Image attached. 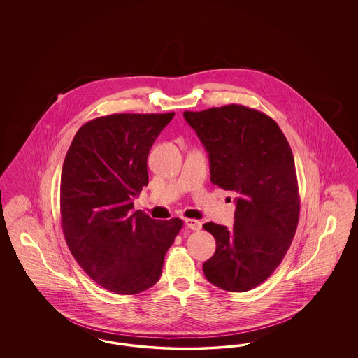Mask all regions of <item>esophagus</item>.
I'll list each match as a JSON object with an SVG mask.
<instances>
[{
	"label": "esophagus",
	"mask_w": 358,
	"mask_h": 358,
	"mask_svg": "<svg viewBox=\"0 0 358 358\" xmlns=\"http://www.w3.org/2000/svg\"><path fill=\"white\" fill-rule=\"evenodd\" d=\"M185 226L190 228L192 231H199L202 228V223L195 219H185Z\"/></svg>",
	"instance_id": "obj_1"
}]
</instances>
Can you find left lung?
Returning <instances> with one entry per match:
<instances>
[{
    "label": "left lung",
    "instance_id": "1",
    "mask_svg": "<svg viewBox=\"0 0 358 358\" xmlns=\"http://www.w3.org/2000/svg\"><path fill=\"white\" fill-rule=\"evenodd\" d=\"M184 118L208 155L211 182L238 194L232 228L203 224L217 241L205 277L223 290L248 292L271 277L295 235L293 152L278 124L253 108L227 105L185 111Z\"/></svg>",
    "mask_w": 358,
    "mask_h": 358
}]
</instances>
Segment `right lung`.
<instances>
[{
  "instance_id": "right-lung-1",
  "label": "right lung",
  "mask_w": 358,
  "mask_h": 358,
  "mask_svg": "<svg viewBox=\"0 0 358 358\" xmlns=\"http://www.w3.org/2000/svg\"><path fill=\"white\" fill-rule=\"evenodd\" d=\"M168 114H113L77 131L65 155L60 213L65 241L83 271L103 289L138 294L159 281L166 250L182 227L134 211L148 185L147 159Z\"/></svg>"
}]
</instances>
